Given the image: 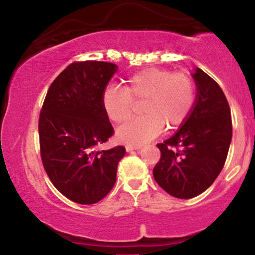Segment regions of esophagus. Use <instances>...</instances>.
I'll return each instance as SVG.
<instances>
[{
    "mask_svg": "<svg viewBox=\"0 0 255 255\" xmlns=\"http://www.w3.org/2000/svg\"><path fill=\"white\" fill-rule=\"evenodd\" d=\"M137 148H140V146H130V145H126V151L127 152H130L133 150H137Z\"/></svg>",
    "mask_w": 255,
    "mask_h": 255,
    "instance_id": "1",
    "label": "esophagus"
}]
</instances>
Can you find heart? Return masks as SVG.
Instances as JSON below:
<instances>
[{
	"mask_svg": "<svg viewBox=\"0 0 255 255\" xmlns=\"http://www.w3.org/2000/svg\"><path fill=\"white\" fill-rule=\"evenodd\" d=\"M142 102L144 116L118 130L124 144L140 146L159 135L163 128L175 129L189 118L197 99L193 78L165 68H145L126 78L124 87H110L102 96V107L111 122L121 125L133 114V102Z\"/></svg>",
	"mask_w": 255,
	"mask_h": 255,
	"instance_id": "1",
	"label": "heart"
}]
</instances>
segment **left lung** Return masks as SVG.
<instances>
[{
	"label": "left lung",
	"instance_id": "8db88e82",
	"mask_svg": "<svg viewBox=\"0 0 255 255\" xmlns=\"http://www.w3.org/2000/svg\"><path fill=\"white\" fill-rule=\"evenodd\" d=\"M193 78L198 86L193 111L170 139L157 144L160 159L153 168L156 182L178 199L197 197L215 182L233 136L229 103L219 85L200 68Z\"/></svg>",
	"mask_w": 255,
	"mask_h": 255
}]
</instances>
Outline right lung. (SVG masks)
<instances>
[{
	"mask_svg": "<svg viewBox=\"0 0 255 255\" xmlns=\"http://www.w3.org/2000/svg\"><path fill=\"white\" fill-rule=\"evenodd\" d=\"M118 66L102 61L73 62L52 81L40 110L43 166L61 194L74 203H98L116 182L124 146L96 151L114 134L102 107Z\"/></svg>",
	"mask_w": 255,
	"mask_h": 255,
	"instance_id": "right-lung-1",
	"label": "right lung"
}]
</instances>
